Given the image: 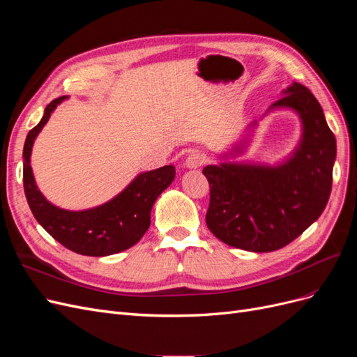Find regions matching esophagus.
Instances as JSON below:
<instances>
[{"mask_svg":"<svg viewBox=\"0 0 357 357\" xmlns=\"http://www.w3.org/2000/svg\"><path fill=\"white\" fill-rule=\"evenodd\" d=\"M204 160H205L204 153H201V152H192L186 158V160H185V167L189 168V169H197V168H199L204 164Z\"/></svg>","mask_w":357,"mask_h":357,"instance_id":"34e87169","label":"esophagus"}]
</instances>
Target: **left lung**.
Wrapping results in <instances>:
<instances>
[{
  "label": "left lung",
  "instance_id": "8db88e82",
  "mask_svg": "<svg viewBox=\"0 0 357 357\" xmlns=\"http://www.w3.org/2000/svg\"><path fill=\"white\" fill-rule=\"evenodd\" d=\"M282 95L264 117L277 110L298 116L301 138L284 159L273 165L235 160L252 144L255 121L219 156L222 162L202 169L210 183L208 229L225 244L248 252H274L298 238L320 218L332 189L337 142L319 101L296 82Z\"/></svg>",
  "mask_w": 357,
  "mask_h": 357
}]
</instances>
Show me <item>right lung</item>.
<instances>
[{
	"label": "right lung",
	"instance_id": "add662e5",
	"mask_svg": "<svg viewBox=\"0 0 357 357\" xmlns=\"http://www.w3.org/2000/svg\"><path fill=\"white\" fill-rule=\"evenodd\" d=\"M68 96L53 100L41 121L26 135L24 146V189L36 220L68 250L84 256H109L137 244L150 226V213L158 197L176 178L174 165L144 171L101 205L86 210H66L46 199L38 189L31 168L36 138L49 122L56 107Z\"/></svg>",
	"mask_w": 357,
	"mask_h": 357
}]
</instances>
